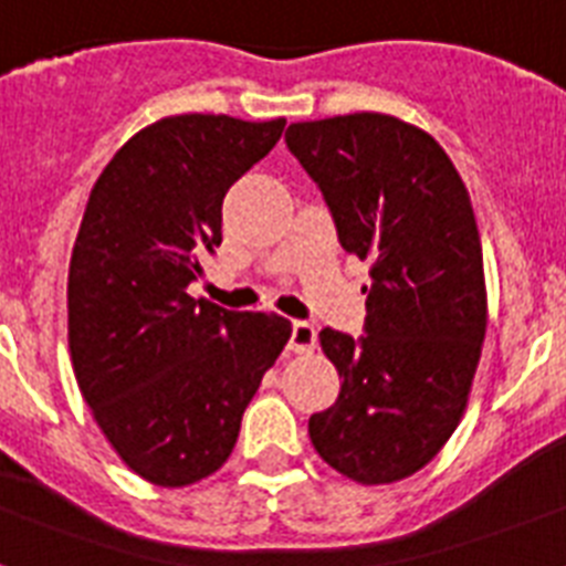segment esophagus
I'll use <instances>...</instances> for the list:
<instances>
[{"instance_id": "esophagus-1", "label": "esophagus", "mask_w": 566, "mask_h": 566, "mask_svg": "<svg viewBox=\"0 0 566 566\" xmlns=\"http://www.w3.org/2000/svg\"><path fill=\"white\" fill-rule=\"evenodd\" d=\"M313 345H316V327L311 322H293L291 325V345L287 348L293 354H311Z\"/></svg>"}]
</instances>
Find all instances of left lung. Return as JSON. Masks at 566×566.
<instances>
[{"instance_id":"8db88e82","label":"left lung","mask_w":566,"mask_h":566,"mask_svg":"<svg viewBox=\"0 0 566 566\" xmlns=\"http://www.w3.org/2000/svg\"><path fill=\"white\" fill-rule=\"evenodd\" d=\"M284 140L322 189L339 244L371 261L365 334H319L342 388L307 422L311 443L350 481H402L458 429L481 359L486 284L472 201L434 137L391 114L291 123Z\"/></svg>"}]
</instances>
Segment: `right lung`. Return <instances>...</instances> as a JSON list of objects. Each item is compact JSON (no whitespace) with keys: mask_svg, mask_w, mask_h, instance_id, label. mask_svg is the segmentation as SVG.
Segmentation results:
<instances>
[{"mask_svg":"<svg viewBox=\"0 0 566 566\" xmlns=\"http://www.w3.org/2000/svg\"><path fill=\"white\" fill-rule=\"evenodd\" d=\"M284 117L175 114L137 132L94 184L69 268L74 377L123 463L158 486L218 472L241 415L291 339L275 313L195 302L201 255L221 244L227 189Z\"/></svg>","mask_w":566,"mask_h":566,"instance_id":"1","label":"right lung"}]
</instances>
